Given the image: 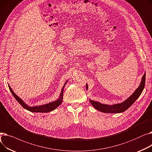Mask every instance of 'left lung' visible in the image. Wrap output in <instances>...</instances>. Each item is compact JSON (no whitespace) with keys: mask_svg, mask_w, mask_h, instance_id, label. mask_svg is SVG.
Here are the masks:
<instances>
[{"mask_svg":"<svg viewBox=\"0 0 152 152\" xmlns=\"http://www.w3.org/2000/svg\"><path fill=\"white\" fill-rule=\"evenodd\" d=\"M145 73L143 75L142 77L141 82L137 88L135 89L134 92L131 95L130 97L127 98L124 102L116 103V104L113 105H107L102 103L100 102L94 101L91 99H89V102L92 104V105L97 110L101 111L103 113H122L123 111H126L127 109H128L133 103L135 102L142 94L143 89L145 87ZM88 89V86L86 84V90Z\"/></svg>","mask_w":152,"mask_h":152,"instance_id":"left-lung-1","label":"left lung"}]
</instances>
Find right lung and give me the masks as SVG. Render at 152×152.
Here are the masks:
<instances>
[{
    "label": "right lung",
    "mask_w": 152,
    "mask_h": 152,
    "mask_svg": "<svg viewBox=\"0 0 152 152\" xmlns=\"http://www.w3.org/2000/svg\"><path fill=\"white\" fill-rule=\"evenodd\" d=\"M67 81H66L65 82V83L64 84V85H63V86L62 87L61 93L60 94L59 98L57 100H55L53 102H52L50 103H46V104L42 105H39V106H33V107L29 106L21 99H20L17 94H16L13 92V91L12 90V89L11 88L10 86L9 85V89H10V92H12V94L13 95V97H15V99L17 100V102L25 109L31 111V112H34V113H48V112H50V111H53L55 109L57 108L61 104V103H62L63 95V90H64V88H65V86L66 84L67 83Z\"/></svg>",
    "instance_id": "1"
}]
</instances>
